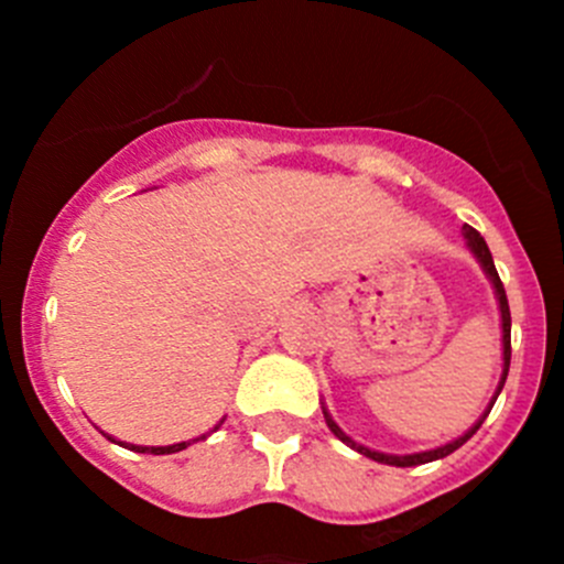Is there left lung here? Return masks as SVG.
<instances>
[{"label": "left lung", "mask_w": 564, "mask_h": 564, "mask_svg": "<svg viewBox=\"0 0 564 564\" xmlns=\"http://www.w3.org/2000/svg\"><path fill=\"white\" fill-rule=\"evenodd\" d=\"M463 237H466L468 248H471V253H475L477 262H480V265H482V271H486V276L491 279V285H495V293H497V302H500V316H502V378H500V387H497L495 398H491V403H488V410H486V415H488V412H491V406H495L497 395H500L502 383H506V378H508V364H511V311H508L506 288H502L500 276H497L495 259H491V251H488L486 239H482L480 234H477L475 228H471V226H463ZM322 412H325V421H327V426H330L333 435H336L338 441H341V443H347V446H350V449L361 452V455H367V457H370V460L387 463V466H401V468H403V466H421V463H432V460H441V457L452 455V452L460 449L463 443H466L468 437L475 435V432L480 430V423L486 421V415H482L480 421H477L475 426H471V430L466 432V435H460V437H457V441L446 443V446H437V449L417 452V455H383V452H372V449H367V446H361V443H356V441H352V437L344 435V432L338 430V423L333 421L330 412H327L325 406H322Z\"/></svg>", "instance_id": "left-lung-1"}]
</instances>
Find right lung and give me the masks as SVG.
Instances as JSON below:
<instances>
[{
    "label": "right lung",
    "instance_id": "obj_1",
    "mask_svg": "<svg viewBox=\"0 0 564 564\" xmlns=\"http://www.w3.org/2000/svg\"><path fill=\"white\" fill-rule=\"evenodd\" d=\"M214 430H217V426H214ZM203 437H206V435H203ZM109 441L121 443V441H115V437H109ZM194 441H200V437H194ZM188 443H192V441H188ZM188 443L183 441V443H172V446H134V443H121V446H127V449H132V452H141V455H147V452H149V455H172V452L186 449Z\"/></svg>",
    "mask_w": 564,
    "mask_h": 564
}]
</instances>
